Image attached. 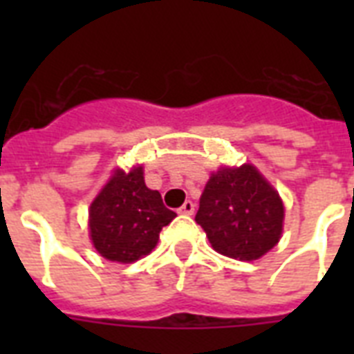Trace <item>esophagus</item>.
I'll use <instances>...</instances> for the list:
<instances>
[{
    "label": "esophagus",
    "instance_id": "34e87169",
    "mask_svg": "<svg viewBox=\"0 0 354 354\" xmlns=\"http://www.w3.org/2000/svg\"><path fill=\"white\" fill-rule=\"evenodd\" d=\"M178 213H182V215H193L194 213V204L191 202V200H187V202H183V205L178 209Z\"/></svg>",
    "mask_w": 354,
    "mask_h": 354
}]
</instances>
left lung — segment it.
<instances>
[{"instance_id":"8db88e82","label":"left lung","mask_w":354,"mask_h":354,"mask_svg":"<svg viewBox=\"0 0 354 354\" xmlns=\"http://www.w3.org/2000/svg\"><path fill=\"white\" fill-rule=\"evenodd\" d=\"M283 202L252 165L221 169L209 178L194 221L216 252L255 261L279 242Z\"/></svg>"}]
</instances>
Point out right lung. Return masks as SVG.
Instances as JSON below:
<instances>
[{
	"instance_id": "obj_1",
	"label": "right lung",
	"mask_w": 354,
	"mask_h": 354,
	"mask_svg": "<svg viewBox=\"0 0 354 354\" xmlns=\"http://www.w3.org/2000/svg\"><path fill=\"white\" fill-rule=\"evenodd\" d=\"M174 216L161 194L145 185L141 167L115 171L90 207L91 241L102 257L133 263L152 252L160 232Z\"/></svg>"
}]
</instances>
